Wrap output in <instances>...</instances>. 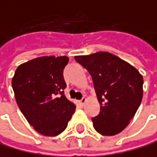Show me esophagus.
<instances>
[{
    "mask_svg": "<svg viewBox=\"0 0 157 157\" xmlns=\"http://www.w3.org/2000/svg\"><path fill=\"white\" fill-rule=\"evenodd\" d=\"M86 102V98H82L80 101H79V104H80V105H84V104Z\"/></svg>",
    "mask_w": 157,
    "mask_h": 157,
    "instance_id": "esophagus-1",
    "label": "esophagus"
}]
</instances>
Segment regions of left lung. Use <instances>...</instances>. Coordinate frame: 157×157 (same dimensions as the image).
Here are the masks:
<instances>
[{"mask_svg":"<svg viewBox=\"0 0 157 157\" xmlns=\"http://www.w3.org/2000/svg\"><path fill=\"white\" fill-rule=\"evenodd\" d=\"M91 75L101 105L92 118L101 135L120 133L133 118L143 97V78L133 66L106 52L75 56Z\"/></svg>","mask_w":157,"mask_h":157,"instance_id":"1","label":"left lung"}]
</instances>
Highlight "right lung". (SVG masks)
I'll list each match as a JSON object with an SVG mask.
<instances>
[{"instance_id":"1","label":"right lung","mask_w":157,"mask_h":157,"mask_svg":"<svg viewBox=\"0 0 157 157\" xmlns=\"http://www.w3.org/2000/svg\"><path fill=\"white\" fill-rule=\"evenodd\" d=\"M67 56H42L21 64L12 78L17 105L34 129L56 136L67 128L76 105L64 95Z\"/></svg>"}]
</instances>
